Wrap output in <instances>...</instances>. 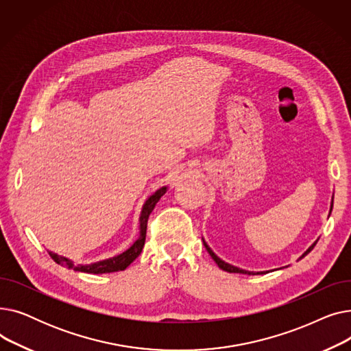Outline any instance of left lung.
I'll list each match as a JSON object with an SVG mask.
<instances>
[{
	"label": "left lung",
	"mask_w": 351,
	"mask_h": 351,
	"mask_svg": "<svg viewBox=\"0 0 351 351\" xmlns=\"http://www.w3.org/2000/svg\"><path fill=\"white\" fill-rule=\"evenodd\" d=\"M331 208H333V202H331ZM316 243H317V242H316ZM316 243H313V245H311V246H310V247H308V249L304 252V254H303L302 257H304L307 253H310V252L313 250V247L316 246ZM204 245H205L206 250L209 252V254L212 256V259H213V261L217 263V266H219L220 269H222V270H225V271H229V273H245V274H246V273H249V274H252V271H246V270H242V269L234 267V266H232V265H229V263H226V262H223V261H220L219 257H217V256H216V254H215V253L210 250V247H209V246H208L205 242H204ZM302 257H300V259H302Z\"/></svg>",
	"instance_id": "left-lung-1"
}]
</instances>
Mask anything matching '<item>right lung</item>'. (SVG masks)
Instances as JSON below:
<instances>
[{"label":"right lung","instance_id":"right-lung-1","mask_svg":"<svg viewBox=\"0 0 351 351\" xmlns=\"http://www.w3.org/2000/svg\"><path fill=\"white\" fill-rule=\"evenodd\" d=\"M166 192V188H160L159 191H156L149 199L146 200V204L142 209V215H141V234L138 241L129 247L126 252H123L119 256L112 257V259L108 261H102L98 263H92V265H86V266H75L71 261L65 259L62 256L55 254L52 252H49L51 259L53 262H57L58 265L77 270V271H84V273H94V274H101V273H112V271H119V270H125L129 265H131L136 257L141 254L143 245H145V239H146V228H147V219H149V215L152 213L155 205L159 202V199L163 196V193Z\"/></svg>","mask_w":351,"mask_h":351}]
</instances>
